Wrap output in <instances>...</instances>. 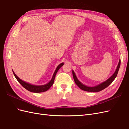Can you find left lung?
Listing matches in <instances>:
<instances>
[{"instance_id":"left-lung-1","label":"left lung","mask_w":129,"mask_h":129,"mask_svg":"<svg viewBox=\"0 0 129 129\" xmlns=\"http://www.w3.org/2000/svg\"><path fill=\"white\" fill-rule=\"evenodd\" d=\"M120 60H119L117 67L116 71L114 72V73L113 74V75L110 77H109V79L105 81H104L103 82L101 83L98 85H96L95 86L89 87V86H87V85L83 84L82 83H81V82L78 80L75 72H74V71H72L74 80L77 86L79 87L81 89L83 90L89 91V92H99L102 90L104 89L105 88H106L107 87H108L109 85L115 79V78L116 77L117 75V74L120 67Z\"/></svg>"}]
</instances>
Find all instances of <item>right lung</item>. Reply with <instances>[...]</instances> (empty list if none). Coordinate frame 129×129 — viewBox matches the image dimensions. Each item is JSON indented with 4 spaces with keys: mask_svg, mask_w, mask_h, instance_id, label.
<instances>
[{
    "mask_svg": "<svg viewBox=\"0 0 129 129\" xmlns=\"http://www.w3.org/2000/svg\"><path fill=\"white\" fill-rule=\"evenodd\" d=\"M64 64L63 62L60 63L59 65H58L57 67H56L55 72H54L53 75L52 76V78L51 80H50L48 83H47L46 84L44 85H33L29 83H27L26 82L23 81L22 80H21L20 78L18 77L16 74L14 73V72H13V71L12 70L13 73L14 75L15 76V77L16 78V79L17 80V81L19 82V83H20V84L22 85V86L25 88L26 89H27V90H28L29 91L32 92H45L48 90L52 87V85L54 83V79H55V75L57 72V71L59 70V69L62 67V66Z\"/></svg>",
    "mask_w": 129,
    "mask_h": 129,
    "instance_id": "right-lung-1",
    "label": "right lung"
}]
</instances>
